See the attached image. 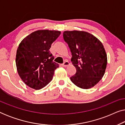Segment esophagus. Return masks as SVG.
Here are the masks:
<instances>
[{"mask_svg": "<svg viewBox=\"0 0 125 125\" xmlns=\"http://www.w3.org/2000/svg\"><path fill=\"white\" fill-rule=\"evenodd\" d=\"M69 62H68V61H65V62L62 64V66H64V67H66V66L69 65Z\"/></svg>", "mask_w": 125, "mask_h": 125, "instance_id": "34e87169", "label": "esophagus"}]
</instances>
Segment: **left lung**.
Returning a JSON list of instances; mask_svg holds the SVG:
<instances>
[{"instance_id":"obj_1","label":"left lung","mask_w":125,"mask_h":125,"mask_svg":"<svg viewBox=\"0 0 125 125\" xmlns=\"http://www.w3.org/2000/svg\"><path fill=\"white\" fill-rule=\"evenodd\" d=\"M63 37L76 68V73L71 77L72 82L80 88H92L102 79L106 68L107 55L103 44L84 31H64Z\"/></svg>"}]
</instances>
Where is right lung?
Segmentation results:
<instances>
[{
  "label": "right lung",
  "instance_id": "obj_1",
  "mask_svg": "<svg viewBox=\"0 0 125 125\" xmlns=\"http://www.w3.org/2000/svg\"><path fill=\"white\" fill-rule=\"evenodd\" d=\"M60 33L57 31L38 30L20 43L16 55L17 71L27 86L39 90L52 81L59 65L53 61L49 49Z\"/></svg>",
  "mask_w": 125,
  "mask_h": 125
}]
</instances>
